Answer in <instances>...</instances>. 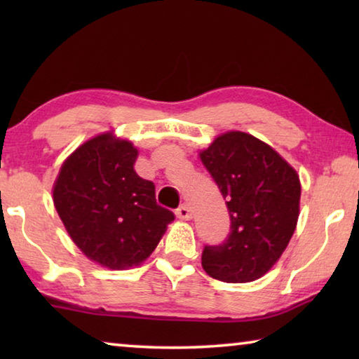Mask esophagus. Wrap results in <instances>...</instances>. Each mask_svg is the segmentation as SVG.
I'll return each mask as SVG.
<instances>
[{"instance_id":"1","label":"esophagus","mask_w":359,"mask_h":359,"mask_svg":"<svg viewBox=\"0 0 359 359\" xmlns=\"http://www.w3.org/2000/svg\"><path fill=\"white\" fill-rule=\"evenodd\" d=\"M175 215H177V218H180V220H190L193 214L187 204H182L180 208L175 210Z\"/></svg>"}]
</instances>
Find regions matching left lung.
<instances>
[{
    "label": "left lung",
    "instance_id": "obj_1",
    "mask_svg": "<svg viewBox=\"0 0 359 359\" xmlns=\"http://www.w3.org/2000/svg\"><path fill=\"white\" fill-rule=\"evenodd\" d=\"M199 156L226 199L231 220L228 238L204 247V271L228 283L257 280L294 233L299 175L271 145L242 131L218 136Z\"/></svg>",
    "mask_w": 359,
    "mask_h": 359
}]
</instances>
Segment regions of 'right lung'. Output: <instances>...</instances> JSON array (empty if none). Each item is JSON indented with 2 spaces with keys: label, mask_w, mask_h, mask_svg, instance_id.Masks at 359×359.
Masks as SVG:
<instances>
[{
  "label": "right lung",
  "mask_w": 359,
  "mask_h": 359,
  "mask_svg": "<svg viewBox=\"0 0 359 359\" xmlns=\"http://www.w3.org/2000/svg\"><path fill=\"white\" fill-rule=\"evenodd\" d=\"M137 149L104 133L63 163L53 204L88 259L109 269L141 264L155 250L174 214L156 204L154 182L135 171Z\"/></svg>",
  "instance_id": "1"
}]
</instances>
